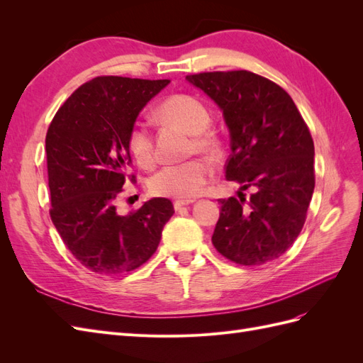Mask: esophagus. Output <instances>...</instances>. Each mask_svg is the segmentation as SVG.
<instances>
[{
  "instance_id": "34e87169",
  "label": "esophagus",
  "mask_w": 363,
  "mask_h": 363,
  "mask_svg": "<svg viewBox=\"0 0 363 363\" xmlns=\"http://www.w3.org/2000/svg\"><path fill=\"white\" fill-rule=\"evenodd\" d=\"M194 201L192 200H177L174 203V208L175 211H180L182 207H184V206H189V204H192Z\"/></svg>"
}]
</instances>
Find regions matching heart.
<instances>
[{"instance_id": "b5f03b06", "label": "heart", "mask_w": 363, "mask_h": 363, "mask_svg": "<svg viewBox=\"0 0 363 363\" xmlns=\"http://www.w3.org/2000/svg\"><path fill=\"white\" fill-rule=\"evenodd\" d=\"M159 115L191 131L194 140L192 148L204 152H213L218 150V136L207 128L211 124V113H208L206 104L196 96L189 94L172 95L159 106ZM127 147L139 167H155V142H152V135L145 123L135 121L131 124L127 136ZM212 175V163L206 159L195 157L162 168L151 179L150 189L157 196L192 200L204 191V186Z\"/></svg>"}]
</instances>
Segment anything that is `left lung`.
<instances>
[{
	"label": "left lung",
	"mask_w": 363,
	"mask_h": 363,
	"mask_svg": "<svg viewBox=\"0 0 363 363\" xmlns=\"http://www.w3.org/2000/svg\"><path fill=\"white\" fill-rule=\"evenodd\" d=\"M221 107L230 130L227 180L250 200L219 199L215 248L238 265L259 267L280 257L306 223L315 188L313 139L288 92L245 69L186 77Z\"/></svg>",
	"instance_id": "1"
}]
</instances>
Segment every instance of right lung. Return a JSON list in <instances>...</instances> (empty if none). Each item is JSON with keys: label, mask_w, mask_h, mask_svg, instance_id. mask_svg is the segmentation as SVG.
Returning <instances> with one entry per match:
<instances>
[{"label": "right lung", "mask_w": 363, "mask_h": 363, "mask_svg": "<svg viewBox=\"0 0 363 363\" xmlns=\"http://www.w3.org/2000/svg\"><path fill=\"white\" fill-rule=\"evenodd\" d=\"M169 80L100 75L75 89L54 115L45 138L50 216L83 267L115 276L155 255L174 213L168 199H152L121 216L115 201L127 182L131 124Z\"/></svg>", "instance_id": "add662e5"}]
</instances>
